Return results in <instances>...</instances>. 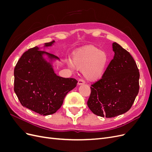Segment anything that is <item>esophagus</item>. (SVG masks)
<instances>
[{
  "label": "esophagus",
  "instance_id": "1",
  "mask_svg": "<svg viewBox=\"0 0 152 152\" xmlns=\"http://www.w3.org/2000/svg\"><path fill=\"white\" fill-rule=\"evenodd\" d=\"M85 84V81L82 79H79V81H78V85L80 86V85H83Z\"/></svg>",
  "mask_w": 152,
  "mask_h": 152
}]
</instances>
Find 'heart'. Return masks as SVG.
Listing matches in <instances>:
<instances>
[{"label":"heart","mask_w":152,"mask_h":152,"mask_svg":"<svg viewBox=\"0 0 152 152\" xmlns=\"http://www.w3.org/2000/svg\"><path fill=\"white\" fill-rule=\"evenodd\" d=\"M107 62V55L94 46H88L79 50L73 58L74 67L84 70L85 78L91 81L98 80L102 76ZM70 66H73L72 63Z\"/></svg>","instance_id":"obj_1"}]
</instances>
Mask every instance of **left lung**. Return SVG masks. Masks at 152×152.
<instances>
[{"mask_svg":"<svg viewBox=\"0 0 152 152\" xmlns=\"http://www.w3.org/2000/svg\"><path fill=\"white\" fill-rule=\"evenodd\" d=\"M115 53L102 78L91 85L87 106L98 116L115 117L127 112L139 93L140 72L130 53L113 43Z\"/></svg>","mask_w":152,"mask_h":152,"instance_id":"1","label":"left lung"}]
</instances>
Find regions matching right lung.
Listing matches in <instances>:
<instances>
[{
    "label": "right lung",
    "mask_w": 152,
    "mask_h": 152,
    "mask_svg": "<svg viewBox=\"0 0 152 152\" xmlns=\"http://www.w3.org/2000/svg\"><path fill=\"white\" fill-rule=\"evenodd\" d=\"M54 42L45 43V46ZM42 54L58 58L37 47L26 50L14 70V91L22 106L40 115H49L61 108L66 95L75 88L78 81L56 75L42 58Z\"/></svg>",
    "instance_id": "right-lung-1"
}]
</instances>
